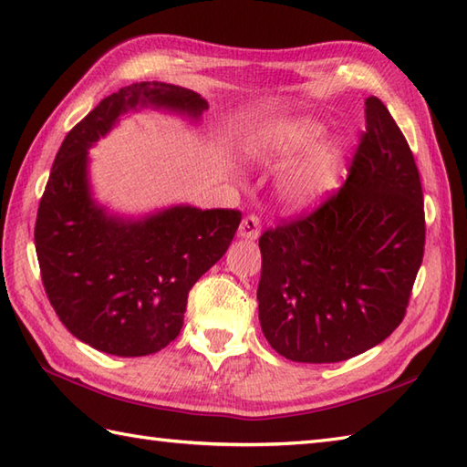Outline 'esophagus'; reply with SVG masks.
<instances>
[{
  "label": "esophagus",
  "mask_w": 467,
  "mask_h": 467,
  "mask_svg": "<svg viewBox=\"0 0 467 467\" xmlns=\"http://www.w3.org/2000/svg\"><path fill=\"white\" fill-rule=\"evenodd\" d=\"M239 234L243 236V239H246V241L259 239V234H261V223H259V218H256L254 214L244 216L241 226H239Z\"/></svg>",
  "instance_id": "34e87169"
}]
</instances>
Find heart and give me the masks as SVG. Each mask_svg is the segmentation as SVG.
Returning a JSON list of instances; mask_svg holds the SVG:
<instances>
[{
    "label": "heart",
    "mask_w": 467,
    "mask_h": 467,
    "mask_svg": "<svg viewBox=\"0 0 467 467\" xmlns=\"http://www.w3.org/2000/svg\"><path fill=\"white\" fill-rule=\"evenodd\" d=\"M325 128L313 120H295L273 124L254 138L251 152L263 164H291L279 181L283 202L295 211H306L319 204L329 194L341 171L343 152L337 144H325Z\"/></svg>",
    "instance_id": "obj_1"
}]
</instances>
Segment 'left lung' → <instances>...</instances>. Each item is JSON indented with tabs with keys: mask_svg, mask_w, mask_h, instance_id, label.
<instances>
[{
	"mask_svg": "<svg viewBox=\"0 0 467 467\" xmlns=\"http://www.w3.org/2000/svg\"><path fill=\"white\" fill-rule=\"evenodd\" d=\"M365 122L339 191L259 239L261 329L291 361H345L387 339L423 261V192L410 144L379 98L365 100Z\"/></svg>",
	"mask_w": 467,
	"mask_h": 467,
	"instance_id": "8db88e82",
	"label": "left lung"
}]
</instances>
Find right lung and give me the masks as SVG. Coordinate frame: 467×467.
Instances as JSON below:
<instances>
[{"label": "right lung", "mask_w": 467, "mask_h": 467, "mask_svg": "<svg viewBox=\"0 0 467 467\" xmlns=\"http://www.w3.org/2000/svg\"><path fill=\"white\" fill-rule=\"evenodd\" d=\"M136 106L191 118L208 104L164 82L120 88L64 138L36 218L42 283L78 339L118 357L158 353L182 329L188 291L231 244L241 213L172 206L144 218L108 214L88 184V148Z\"/></svg>", "instance_id": "1"}]
</instances>
